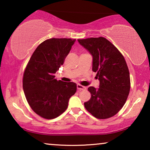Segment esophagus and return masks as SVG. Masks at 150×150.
Returning <instances> with one entry per match:
<instances>
[{
    "instance_id": "obj_1",
    "label": "esophagus",
    "mask_w": 150,
    "mask_h": 150,
    "mask_svg": "<svg viewBox=\"0 0 150 150\" xmlns=\"http://www.w3.org/2000/svg\"><path fill=\"white\" fill-rule=\"evenodd\" d=\"M86 89V87H84V86H83V85H77V89L79 90V91H81V90H84V89Z\"/></svg>"
}]
</instances>
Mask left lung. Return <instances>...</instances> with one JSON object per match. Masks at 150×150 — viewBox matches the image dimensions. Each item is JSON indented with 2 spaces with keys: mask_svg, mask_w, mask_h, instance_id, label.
<instances>
[{
  "mask_svg": "<svg viewBox=\"0 0 150 150\" xmlns=\"http://www.w3.org/2000/svg\"><path fill=\"white\" fill-rule=\"evenodd\" d=\"M93 57L92 70L100 81L98 89L89 87L91 97L84 103L88 112L98 119L116 115L126 103L130 89L128 65L118 49L106 38L78 40Z\"/></svg>",
  "mask_w": 150,
  "mask_h": 150,
  "instance_id": "obj_1",
  "label": "left lung"
}]
</instances>
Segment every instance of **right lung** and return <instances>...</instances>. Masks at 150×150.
Returning <instances> with one entry per match:
<instances>
[{
    "mask_svg": "<svg viewBox=\"0 0 150 150\" xmlns=\"http://www.w3.org/2000/svg\"><path fill=\"white\" fill-rule=\"evenodd\" d=\"M76 42L75 39L51 38L39 45L33 53L23 76V90L33 110L47 120L65 111L76 84L55 79L54 74Z\"/></svg>",
    "mask_w": 150,
    "mask_h": 150,
    "instance_id": "obj_1",
    "label": "right lung"
}]
</instances>
